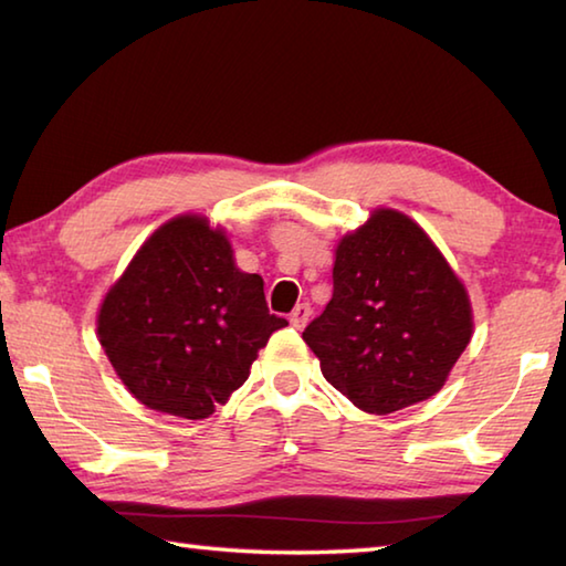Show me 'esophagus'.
<instances>
[{"instance_id":"1","label":"esophagus","mask_w":566,"mask_h":566,"mask_svg":"<svg viewBox=\"0 0 566 566\" xmlns=\"http://www.w3.org/2000/svg\"><path fill=\"white\" fill-rule=\"evenodd\" d=\"M310 317H312V306L310 304H296L294 312L290 314V322L294 324L296 329H304V324L310 322Z\"/></svg>"}]
</instances>
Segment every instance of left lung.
<instances>
[{"mask_svg": "<svg viewBox=\"0 0 566 566\" xmlns=\"http://www.w3.org/2000/svg\"><path fill=\"white\" fill-rule=\"evenodd\" d=\"M334 294L302 339L354 407L434 397L474 332L467 286L415 219L379 207L334 249Z\"/></svg>", "mask_w": 566, "mask_h": 566, "instance_id": "obj_1", "label": "left lung"}]
</instances>
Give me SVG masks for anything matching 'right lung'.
<instances>
[{
	"instance_id": "1",
	"label": "right lung",
	"mask_w": 566,
	"mask_h": 566,
	"mask_svg": "<svg viewBox=\"0 0 566 566\" xmlns=\"http://www.w3.org/2000/svg\"><path fill=\"white\" fill-rule=\"evenodd\" d=\"M282 327L262 276L239 270L224 229L191 212L147 237L97 312V337L122 385L181 419L227 405Z\"/></svg>"
}]
</instances>
